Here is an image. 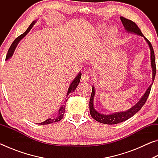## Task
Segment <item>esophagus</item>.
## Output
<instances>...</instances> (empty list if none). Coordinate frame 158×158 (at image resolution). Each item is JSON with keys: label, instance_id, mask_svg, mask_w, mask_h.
<instances>
[{"label": "esophagus", "instance_id": "obj_1", "mask_svg": "<svg viewBox=\"0 0 158 158\" xmlns=\"http://www.w3.org/2000/svg\"><path fill=\"white\" fill-rule=\"evenodd\" d=\"M90 79V77L89 74H86V73H84V74H82L81 75V81H89Z\"/></svg>", "mask_w": 158, "mask_h": 158}]
</instances>
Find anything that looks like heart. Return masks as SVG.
Returning <instances> with one entry per match:
<instances>
[{"instance_id":"b5f03b06","label":"heart","mask_w":158,"mask_h":158,"mask_svg":"<svg viewBox=\"0 0 158 158\" xmlns=\"http://www.w3.org/2000/svg\"><path fill=\"white\" fill-rule=\"evenodd\" d=\"M102 33H104V31H100V30H98V31H91V33H90V35L91 37H95V36H98L100 35H102ZM117 34V31L116 28H112L111 29L110 31V35L112 36H114L116 35Z\"/></svg>"}]
</instances>
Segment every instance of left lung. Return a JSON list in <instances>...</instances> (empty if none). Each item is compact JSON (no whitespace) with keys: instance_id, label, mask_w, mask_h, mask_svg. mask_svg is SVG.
<instances>
[{"instance_id":"left-lung-1","label":"left lung","mask_w":158,"mask_h":158,"mask_svg":"<svg viewBox=\"0 0 158 158\" xmlns=\"http://www.w3.org/2000/svg\"><path fill=\"white\" fill-rule=\"evenodd\" d=\"M120 19H121L122 23L123 24L125 30H126L127 32H130V33L139 35L143 37L144 39H145V40L146 41L147 43H148V46L150 47V50H151V68H152V69H153V81H154L155 77H156V58H155V53H154L153 46H152L151 43L149 42L148 40L146 39V37H144L142 33L141 32L140 29L139 28L137 25L136 24L135 22H133L132 21L127 19L123 17H121ZM153 83H152L151 85L148 88V89L146 90V93H144V95L141 97L140 100L139 101L135 106H133L132 108L128 109L127 111H123V112H117V113H114L113 114H110V115L101 114L100 113H99V112H98L95 110L94 106H93V99H94L95 92L94 86H93L91 96H90V99L89 102L90 115H91L93 118L95 119V121L100 122L101 123L107 124V125L117 124V123H119L126 121V120L129 119L130 118L133 116L136 113H137V112L141 109V107L144 105V104H145L147 99L148 98L150 92H151V86H152V84H153Z\"/></svg>"}]
</instances>
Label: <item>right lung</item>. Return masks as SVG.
Returning <instances> with one entry per match:
<instances>
[{"label":"right lung","mask_w":158,"mask_h":158,"mask_svg":"<svg viewBox=\"0 0 158 158\" xmlns=\"http://www.w3.org/2000/svg\"><path fill=\"white\" fill-rule=\"evenodd\" d=\"M35 23H36V21H33V22L31 23V25L29 26V27L27 28V30H26L23 34H21V35H19L15 40L14 42H13L12 44H11V46H10V49H8V52H7L6 58H5V60H8L9 58H10L12 56L13 53H14L15 50L16 49V47H17L19 42V41L21 40V39L23 38V37H24L26 35L28 34V32L31 31V29L33 28V25H35ZM81 73H79L78 74V75H77L75 77V79L73 80V81L70 84V85H69L68 90V93H67L66 102H67V100H68V98H69V95H70L71 93L74 92V90L77 89V85H79V83L80 81V79H81ZM65 105H63L62 106H60L59 110H58V116L54 118H48L45 121L42 122V123H38V124L39 125H47V124L53 123H56V122H58V121H60V120L63 118L64 113H65Z\"/></svg>","instance_id":"add662e5"}]
</instances>
